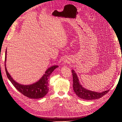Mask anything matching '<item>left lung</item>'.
<instances>
[{
  "instance_id": "8db88e82",
  "label": "left lung",
  "mask_w": 122,
  "mask_h": 122,
  "mask_svg": "<svg viewBox=\"0 0 122 122\" xmlns=\"http://www.w3.org/2000/svg\"><path fill=\"white\" fill-rule=\"evenodd\" d=\"M73 75V87L74 91L77 96L79 98L86 100H94L101 98L106 94L109 90L105 91L101 93H98L94 91H89L84 88L79 82L78 77L75 72L72 70Z\"/></svg>"
}]
</instances>
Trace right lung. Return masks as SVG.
<instances>
[{
    "instance_id": "add662e5",
    "label": "right lung",
    "mask_w": 122,
    "mask_h": 122,
    "mask_svg": "<svg viewBox=\"0 0 122 122\" xmlns=\"http://www.w3.org/2000/svg\"><path fill=\"white\" fill-rule=\"evenodd\" d=\"M6 50L5 54V66L7 77L15 87L21 94H22L25 96L31 99L42 98L47 94L49 89L48 87V81L50 76L54 70L58 67V66H53L48 69L42 78L38 81L32 84L23 85L17 83L10 75L6 68Z\"/></svg>"
}]
</instances>
